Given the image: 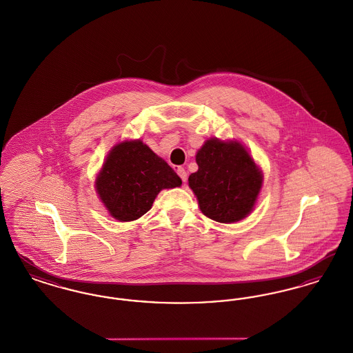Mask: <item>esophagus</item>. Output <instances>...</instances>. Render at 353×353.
<instances>
[{
	"mask_svg": "<svg viewBox=\"0 0 353 353\" xmlns=\"http://www.w3.org/2000/svg\"><path fill=\"white\" fill-rule=\"evenodd\" d=\"M176 172H177V174L180 176V179L186 183V180H188V174H186V172H185V169L183 167H177L176 168Z\"/></svg>",
	"mask_w": 353,
	"mask_h": 353,
	"instance_id": "34e87169",
	"label": "esophagus"
}]
</instances>
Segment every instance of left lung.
Instances as JSON below:
<instances>
[{
	"mask_svg": "<svg viewBox=\"0 0 353 353\" xmlns=\"http://www.w3.org/2000/svg\"><path fill=\"white\" fill-rule=\"evenodd\" d=\"M199 170L188 179L202 213L221 223L248 217L263 184V173L236 140L216 137L205 141L196 154Z\"/></svg>",
	"mask_w": 353,
	"mask_h": 353,
	"instance_id": "obj_1",
	"label": "left lung"
}]
</instances>
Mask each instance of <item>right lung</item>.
<instances>
[{
  "label": "right lung",
  "mask_w": 353,
  "mask_h": 353,
  "mask_svg": "<svg viewBox=\"0 0 353 353\" xmlns=\"http://www.w3.org/2000/svg\"><path fill=\"white\" fill-rule=\"evenodd\" d=\"M181 184L177 173L141 140L117 144L95 180L103 205L120 222L140 219L163 189Z\"/></svg>",
  "instance_id": "obj_1"
}]
</instances>
